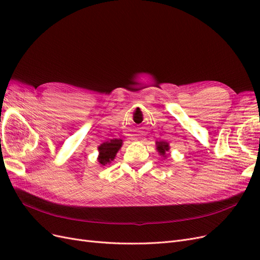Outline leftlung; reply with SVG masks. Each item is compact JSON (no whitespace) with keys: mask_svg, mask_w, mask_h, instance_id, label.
<instances>
[{"mask_svg":"<svg viewBox=\"0 0 260 260\" xmlns=\"http://www.w3.org/2000/svg\"><path fill=\"white\" fill-rule=\"evenodd\" d=\"M156 147H157V151H158V153L166 157L167 156V152L169 151V144L167 142H165V141H159V142H156Z\"/></svg>","mask_w":260,"mask_h":260,"instance_id":"left-lung-1","label":"left lung"}]
</instances>
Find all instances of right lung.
<instances>
[{
  "label": "right lung",
  "mask_w": 260,
  "mask_h": 260,
  "mask_svg": "<svg viewBox=\"0 0 260 260\" xmlns=\"http://www.w3.org/2000/svg\"><path fill=\"white\" fill-rule=\"evenodd\" d=\"M121 145L122 140L120 139H113L111 141H107V142H104L103 144H101L99 146V162L105 166V165L114 160L115 156L117 152L120 149Z\"/></svg>",
  "instance_id": "1"
}]
</instances>
